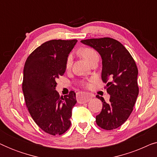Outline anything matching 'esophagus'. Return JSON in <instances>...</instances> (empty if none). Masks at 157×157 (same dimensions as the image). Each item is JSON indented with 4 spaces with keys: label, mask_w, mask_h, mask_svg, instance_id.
I'll list each match as a JSON object with an SVG mask.
<instances>
[{
    "label": "esophagus",
    "mask_w": 157,
    "mask_h": 157,
    "mask_svg": "<svg viewBox=\"0 0 157 157\" xmlns=\"http://www.w3.org/2000/svg\"><path fill=\"white\" fill-rule=\"evenodd\" d=\"M92 97H93V96L89 93L81 92V93L78 94L77 101H78V103H79V104H83V103H86L89 101Z\"/></svg>",
    "instance_id": "34e87169"
}]
</instances>
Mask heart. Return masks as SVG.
<instances>
[{
  "mask_svg": "<svg viewBox=\"0 0 157 157\" xmlns=\"http://www.w3.org/2000/svg\"><path fill=\"white\" fill-rule=\"evenodd\" d=\"M80 54L82 56L83 59H84L89 64L94 59H95L96 58H98L97 53H96L93 48H83L82 49H81ZM72 61H73V56L71 54H69L68 56L67 59H66V68H69L71 66ZM80 84L81 86H89V83H86L84 81H81L80 82Z\"/></svg>",
  "mask_w": 157,
  "mask_h": 157,
  "instance_id": "b5f03b06",
  "label": "heart"
}]
</instances>
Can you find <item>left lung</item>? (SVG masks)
<instances>
[{
	"label": "left lung",
	"instance_id": "left-lung-1",
	"mask_svg": "<svg viewBox=\"0 0 157 157\" xmlns=\"http://www.w3.org/2000/svg\"><path fill=\"white\" fill-rule=\"evenodd\" d=\"M81 42L94 48L101 57V79L106 83L105 88L110 95L109 103L96 96L103 102L102 110L96 117V124L104 129H114L128 119L136 103L139 94L136 64L127 49L113 38H91Z\"/></svg>",
	"mask_w": 157,
	"mask_h": 157
}]
</instances>
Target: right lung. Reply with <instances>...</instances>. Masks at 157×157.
I'll use <instances>...</instances> for the list:
<instances>
[{
  "label": "right lung",
  "mask_w": 157,
  "mask_h": 157,
  "mask_svg": "<svg viewBox=\"0 0 157 157\" xmlns=\"http://www.w3.org/2000/svg\"><path fill=\"white\" fill-rule=\"evenodd\" d=\"M74 40H51L40 45L27 58L23 68L22 89L25 104L36 124L51 135H61L71 126L76 94L60 96L56 80L66 69L67 57Z\"/></svg>",
  "instance_id": "right-lung-1"
}]
</instances>
